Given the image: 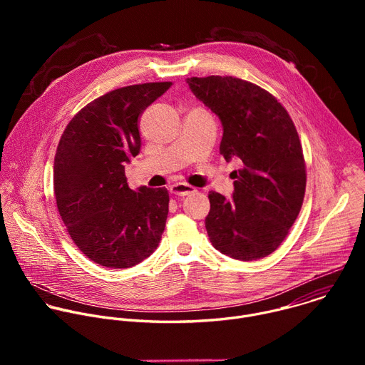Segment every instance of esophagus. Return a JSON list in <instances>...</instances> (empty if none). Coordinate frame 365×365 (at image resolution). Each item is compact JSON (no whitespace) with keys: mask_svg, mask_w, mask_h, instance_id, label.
I'll return each mask as SVG.
<instances>
[{"mask_svg":"<svg viewBox=\"0 0 365 365\" xmlns=\"http://www.w3.org/2000/svg\"><path fill=\"white\" fill-rule=\"evenodd\" d=\"M196 189L193 187V186H190V185H187V183H175V185H172L170 186V192L173 193V195H178V196H186V195H190V193H193Z\"/></svg>","mask_w":365,"mask_h":365,"instance_id":"obj_1","label":"esophagus"}]
</instances>
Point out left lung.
<instances>
[{"label":"left lung","instance_id":"obj_1","mask_svg":"<svg viewBox=\"0 0 365 365\" xmlns=\"http://www.w3.org/2000/svg\"><path fill=\"white\" fill-rule=\"evenodd\" d=\"M224 128L220 153L242 163L232 199L211 190L205 227L222 254L251 262L279 248L304 197L306 165L296 127L266 89L234 76L187 78Z\"/></svg>","mask_w":365,"mask_h":365}]
</instances>
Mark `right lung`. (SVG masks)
<instances>
[{
  "instance_id": "1",
  "label": "right lung",
  "mask_w": 365,
  "mask_h": 365,
  "mask_svg": "<svg viewBox=\"0 0 365 365\" xmlns=\"http://www.w3.org/2000/svg\"><path fill=\"white\" fill-rule=\"evenodd\" d=\"M170 86L114 89L83 107L61 137L53 168L58 210L76 247L99 266L133 267L162 240L169 192L130 189L125 165L140 153V115Z\"/></svg>"
}]
</instances>
